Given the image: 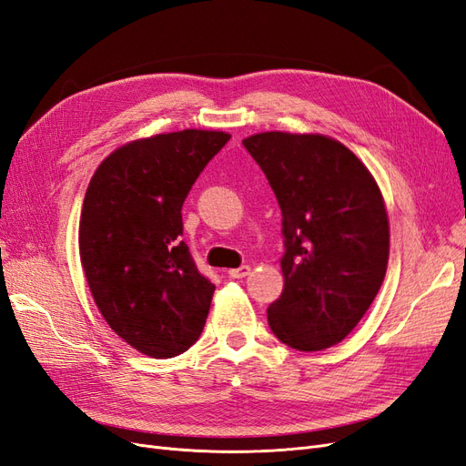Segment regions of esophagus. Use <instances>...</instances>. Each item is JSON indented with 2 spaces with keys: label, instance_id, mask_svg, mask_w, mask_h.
<instances>
[{
  "label": "esophagus",
  "instance_id": "esophagus-1",
  "mask_svg": "<svg viewBox=\"0 0 466 466\" xmlns=\"http://www.w3.org/2000/svg\"><path fill=\"white\" fill-rule=\"evenodd\" d=\"M248 274H250V266H241V268H233V270H229V276L237 278V279L247 278Z\"/></svg>",
  "mask_w": 466,
  "mask_h": 466
}]
</instances>
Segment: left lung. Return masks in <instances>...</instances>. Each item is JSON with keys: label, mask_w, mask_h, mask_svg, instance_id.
<instances>
[{"label": "left lung", "mask_w": 466, "mask_h": 466, "mask_svg": "<svg viewBox=\"0 0 466 466\" xmlns=\"http://www.w3.org/2000/svg\"><path fill=\"white\" fill-rule=\"evenodd\" d=\"M243 146L284 216V291L268 307V324L289 348L327 350L356 329L385 279L383 194L358 155L330 136L260 132Z\"/></svg>", "instance_id": "8db88e82"}]
</instances>
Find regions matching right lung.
I'll return each mask as SVG.
<instances>
[{
	"label": "right lung",
	"instance_id": "1",
	"mask_svg": "<svg viewBox=\"0 0 466 466\" xmlns=\"http://www.w3.org/2000/svg\"><path fill=\"white\" fill-rule=\"evenodd\" d=\"M229 137L188 128L134 139L91 177L79 218L81 266L103 319L139 354L175 358L204 329L216 286L180 241V209Z\"/></svg>",
	"mask_w": 466,
	"mask_h": 466
}]
</instances>
